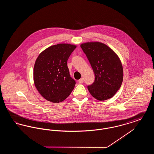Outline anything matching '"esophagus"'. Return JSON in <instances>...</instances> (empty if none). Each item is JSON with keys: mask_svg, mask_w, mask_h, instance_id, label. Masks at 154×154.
<instances>
[{"mask_svg": "<svg viewBox=\"0 0 154 154\" xmlns=\"http://www.w3.org/2000/svg\"><path fill=\"white\" fill-rule=\"evenodd\" d=\"M79 83H80V84H82V83L84 82V79H80L79 80Z\"/></svg>", "mask_w": 154, "mask_h": 154, "instance_id": "esophagus-1", "label": "esophagus"}]
</instances>
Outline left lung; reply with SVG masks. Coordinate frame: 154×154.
<instances>
[{
	"mask_svg": "<svg viewBox=\"0 0 154 154\" xmlns=\"http://www.w3.org/2000/svg\"><path fill=\"white\" fill-rule=\"evenodd\" d=\"M95 74V81L88 91L98 100L112 97L123 81V68L117 54L106 44L99 42L81 45Z\"/></svg>",
	"mask_w": 154,
	"mask_h": 154,
	"instance_id": "left-lung-1",
	"label": "left lung"
}]
</instances>
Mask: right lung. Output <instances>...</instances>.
<instances>
[{
  "label": "right lung",
  "mask_w": 154,
  "mask_h": 154,
  "mask_svg": "<svg viewBox=\"0 0 154 154\" xmlns=\"http://www.w3.org/2000/svg\"><path fill=\"white\" fill-rule=\"evenodd\" d=\"M75 45L58 44L48 47L37 58L33 70L35 87L43 97L53 103L66 99L75 81L70 74L67 62Z\"/></svg>",
  "instance_id": "1"
}]
</instances>
